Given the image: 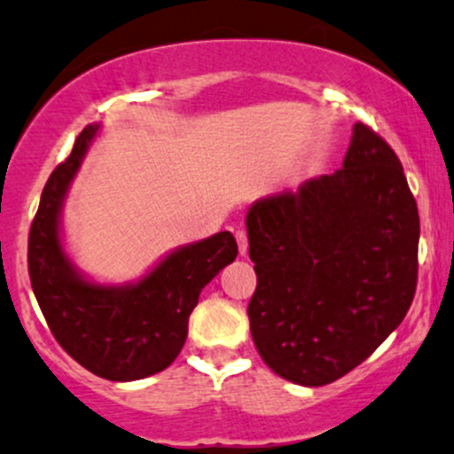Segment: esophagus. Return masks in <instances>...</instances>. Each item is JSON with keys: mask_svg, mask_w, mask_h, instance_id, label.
<instances>
[{"mask_svg": "<svg viewBox=\"0 0 454 454\" xmlns=\"http://www.w3.org/2000/svg\"><path fill=\"white\" fill-rule=\"evenodd\" d=\"M236 240H238V248H240V254H247L248 253V233L244 231V229H238Z\"/></svg>", "mask_w": 454, "mask_h": 454, "instance_id": "1", "label": "esophagus"}]
</instances>
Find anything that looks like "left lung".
Returning <instances> with one entry per match:
<instances>
[{
  "label": "left lung",
  "mask_w": 454,
  "mask_h": 454,
  "mask_svg": "<svg viewBox=\"0 0 454 454\" xmlns=\"http://www.w3.org/2000/svg\"><path fill=\"white\" fill-rule=\"evenodd\" d=\"M247 229L251 334L283 380L337 381L403 322L419 281V206L399 156L363 121L340 169L257 201Z\"/></svg>",
  "instance_id": "left-lung-1"
}]
</instances>
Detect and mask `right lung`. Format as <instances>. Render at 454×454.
<instances>
[{
	"label": "right lung",
	"mask_w": 454,
	"mask_h": 454,
	"mask_svg": "<svg viewBox=\"0 0 454 454\" xmlns=\"http://www.w3.org/2000/svg\"><path fill=\"white\" fill-rule=\"evenodd\" d=\"M98 126L76 137L73 152L44 184L27 242V268L40 310L64 351L98 378L132 381L167 369L188 334L201 289L238 254L221 231L180 248L144 281L100 287L74 272L59 242V207Z\"/></svg>",
	"instance_id": "add662e5"
}]
</instances>
